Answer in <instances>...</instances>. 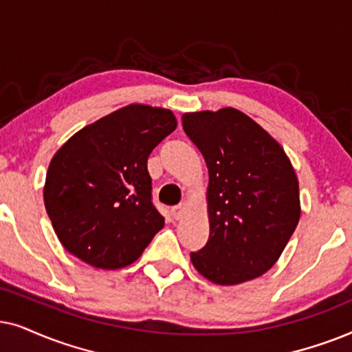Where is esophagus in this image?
<instances>
[{
    "instance_id": "obj_1",
    "label": "esophagus",
    "mask_w": 352,
    "mask_h": 352,
    "mask_svg": "<svg viewBox=\"0 0 352 352\" xmlns=\"http://www.w3.org/2000/svg\"><path fill=\"white\" fill-rule=\"evenodd\" d=\"M185 209H186V204H185V203H182V204H179V206H173V208H172V215H173V219L179 220V219L184 217Z\"/></svg>"
}]
</instances>
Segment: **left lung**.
<instances>
[{
	"label": "left lung",
	"instance_id": "1",
	"mask_svg": "<svg viewBox=\"0 0 352 352\" xmlns=\"http://www.w3.org/2000/svg\"><path fill=\"white\" fill-rule=\"evenodd\" d=\"M182 122L209 172V240L190 254L195 269L225 287L261 277L282 256L301 215L287 153L235 107L185 112Z\"/></svg>",
	"mask_w": 352,
	"mask_h": 352
}]
</instances>
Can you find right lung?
<instances>
[{"label": "right lung", "instance_id": "1", "mask_svg": "<svg viewBox=\"0 0 352 352\" xmlns=\"http://www.w3.org/2000/svg\"><path fill=\"white\" fill-rule=\"evenodd\" d=\"M177 129L172 111L120 107L72 135L51 159L45 208L59 241L96 269L133 264L164 217L151 203L148 156Z\"/></svg>", "mask_w": 352, "mask_h": 352}]
</instances>
